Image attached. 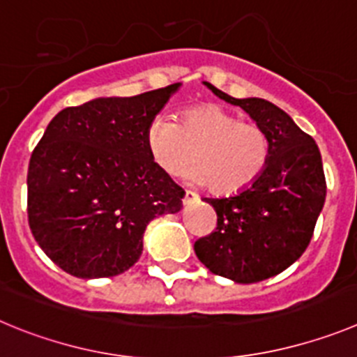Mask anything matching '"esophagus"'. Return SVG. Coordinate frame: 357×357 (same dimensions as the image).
<instances>
[{
    "label": "esophagus",
    "mask_w": 357,
    "mask_h": 357,
    "mask_svg": "<svg viewBox=\"0 0 357 357\" xmlns=\"http://www.w3.org/2000/svg\"><path fill=\"white\" fill-rule=\"evenodd\" d=\"M197 201V194H194V192L186 190L185 195H183V204H192V202Z\"/></svg>",
    "instance_id": "obj_1"
}]
</instances>
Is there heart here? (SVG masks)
Segmentation results:
<instances>
[{
	"mask_svg": "<svg viewBox=\"0 0 357 357\" xmlns=\"http://www.w3.org/2000/svg\"><path fill=\"white\" fill-rule=\"evenodd\" d=\"M147 149L167 176H179L192 160L188 178L215 194H238L255 185L271 162L272 142L265 128L206 105L186 110L178 124L165 117L151 121Z\"/></svg>",
	"mask_w": 357,
	"mask_h": 357,
	"instance_id": "b5f03b06",
	"label": "heart"
}]
</instances>
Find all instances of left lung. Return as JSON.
<instances>
[{"mask_svg":"<svg viewBox=\"0 0 357 357\" xmlns=\"http://www.w3.org/2000/svg\"><path fill=\"white\" fill-rule=\"evenodd\" d=\"M206 85L265 128L272 155L255 185L231 197L206 199L217 213V227L199 238L194 250L213 274L258 282L288 268L310 245L326 202L322 156L310 135L271 101L236 99Z\"/></svg>","mask_w":357,"mask_h":357,"instance_id":"left-lung-1","label":"left lung"}]
</instances>
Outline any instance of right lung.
Segmentation results:
<instances>
[{
	"label": "right lung",
	"mask_w": 357,
	"mask_h": 357,
	"mask_svg": "<svg viewBox=\"0 0 357 357\" xmlns=\"http://www.w3.org/2000/svg\"><path fill=\"white\" fill-rule=\"evenodd\" d=\"M181 83L63 108L28 167V222L47 258L83 279L126 272L147 224L181 210L185 190L151 158L146 133Z\"/></svg>",
	"instance_id": "right-lung-1"
}]
</instances>
